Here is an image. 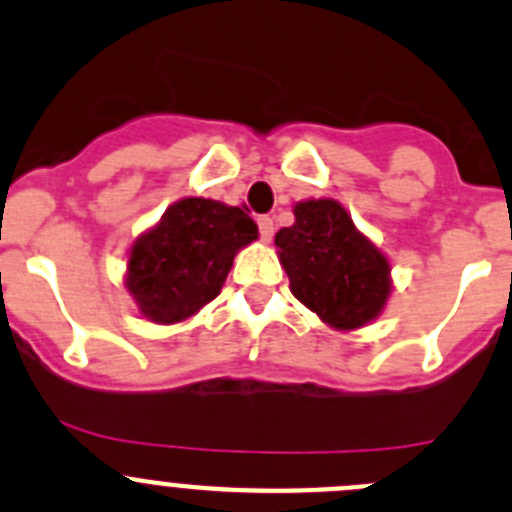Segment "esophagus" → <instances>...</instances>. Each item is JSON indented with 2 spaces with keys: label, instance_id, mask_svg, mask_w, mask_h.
Listing matches in <instances>:
<instances>
[{
  "label": "esophagus",
  "instance_id": "esophagus-1",
  "mask_svg": "<svg viewBox=\"0 0 512 512\" xmlns=\"http://www.w3.org/2000/svg\"><path fill=\"white\" fill-rule=\"evenodd\" d=\"M257 227H260L262 242H270L272 234H275V222H272L270 217H260L257 219Z\"/></svg>",
  "mask_w": 512,
  "mask_h": 512
}]
</instances>
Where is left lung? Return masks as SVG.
Segmentation results:
<instances>
[{
  "label": "left lung",
  "instance_id": "8db88e82",
  "mask_svg": "<svg viewBox=\"0 0 512 512\" xmlns=\"http://www.w3.org/2000/svg\"><path fill=\"white\" fill-rule=\"evenodd\" d=\"M295 222L275 234L290 293L336 331L376 321L391 293V265L356 229L336 199H308Z\"/></svg>",
  "mask_w": 512,
  "mask_h": 512
}]
</instances>
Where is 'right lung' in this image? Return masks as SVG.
I'll use <instances>...</instances> for the list:
<instances>
[{
    "label": "right lung",
    "instance_id": "1",
    "mask_svg": "<svg viewBox=\"0 0 512 512\" xmlns=\"http://www.w3.org/2000/svg\"><path fill=\"white\" fill-rule=\"evenodd\" d=\"M252 240L257 224L240 207L202 197L179 199L133 242L128 293L151 323L186 321L217 298L234 255Z\"/></svg>",
    "mask_w": 512,
    "mask_h": 512
}]
</instances>
